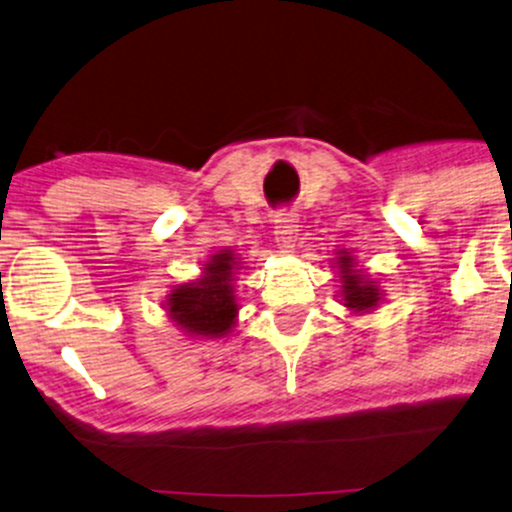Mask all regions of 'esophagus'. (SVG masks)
<instances>
[{"mask_svg":"<svg viewBox=\"0 0 512 512\" xmlns=\"http://www.w3.org/2000/svg\"><path fill=\"white\" fill-rule=\"evenodd\" d=\"M274 238L281 248H293L298 238V214L293 211H276L274 214Z\"/></svg>","mask_w":512,"mask_h":512,"instance_id":"1","label":"esophagus"}]
</instances>
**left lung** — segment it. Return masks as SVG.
I'll list each match as a JSON object with an SVG mask.
<instances>
[{
	"label": "left lung",
	"instance_id": "obj_1",
	"mask_svg": "<svg viewBox=\"0 0 512 512\" xmlns=\"http://www.w3.org/2000/svg\"><path fill=\"white\" fill-rule=\"evenodd\" d=\"M351 257L344 255L339 257V272H342V281H344V305L354 310H370L375 303H378V289H375L373 281H363V276L351 269Z\"/></svg>",
	"mask_w": 512,
	"mask_h": 512
}]
</instances>
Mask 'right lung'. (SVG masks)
Listing matches in <instances>:
<instances>
[{"instance_id": "right-lung-1", "label": "right lung", "mask_w": 512, "mask_h": 512, "mask_svg": "<svg viewBox=\"0 0 512 512\" xmlns=\"http://www.w3.org/2000/svg\"><path fill=\"white\" fill-rule=\"evenodd\" d=\"M236 269V257L231 250H221L204 267V276L192 284H182L170 293V317L190 334L202 337H223L233 327L238 315L233 296L231 274Z\"/></svg>"}]
</instances>
